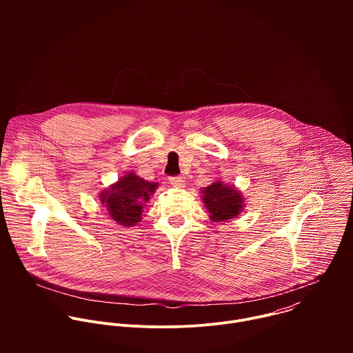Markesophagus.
<instances>
[{"instance_id": "esophagus-1", "label": "esophagus", "mask_w": 353, "mask_h": 353, "mask_svg": "<svg viewBox=\"0 0 353 353\" xmlns=\"http://www.w3.org/2000/svg\"><path fill=\"white\" fill-rule=\"evenodd\" d=\"M169 181H170V184H172L173 187H176V188H181V187H184V180H183V177H180V176L169 177Z\"/></svg>"}]
</instances>
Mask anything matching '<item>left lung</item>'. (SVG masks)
<instances>
[{
    "instance_id": "8db88e82",
    "label": "left lung",
    "mask_w": 353,
    "mask_h": 353,
    "mask_svg": "<svg viewBox=\"0 0 353 353\" xmlns=\"http://www.w3.org/2000/svg\"><path fill=\"white\" fill-rule=\"evenodd\" d=\"M201 199L208 211L212 222H229L233 218H239L244 208V196L232 184H226L222 180H216L212 184L201 190Z\"/></svg>"
}]
</instances>
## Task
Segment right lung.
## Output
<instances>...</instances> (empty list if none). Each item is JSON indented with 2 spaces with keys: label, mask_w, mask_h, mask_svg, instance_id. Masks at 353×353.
Here are the masks:
<instances>
[{
  "label": "right lung",
  "mask_w": 353,
  "mask_h": 353,
  "mask_svg": "<svg viewBox=\"0 0 353 353\" xmlns=\"http://www.w3.org/2000/svg\"><path fill=\"white\" fill-rule=\"evenodd\" d=\"M158 185L130 172L100 192L99 199L106 207L110 219L120 226L131 228L141 222L143 207Z\"/></svg>",
  "instance_id": "1"
}]
</instances>
